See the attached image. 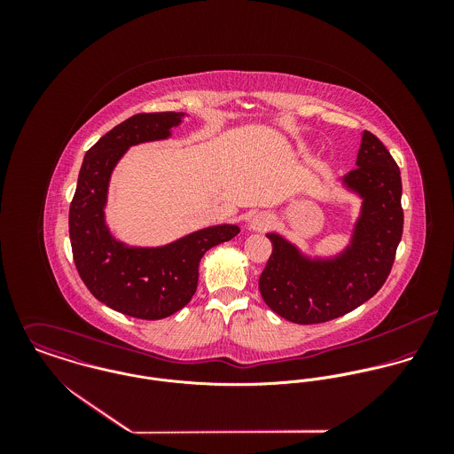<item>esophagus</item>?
Returning <instances> with one entry per match:
<instances>
[{"mask_svg": "<svg viewBox=\"0 0 454 454\" xmlns=\"http://www.w3.org/2000/svg\"><path fill=\"white\" fill-rule=\"evenodd\" d=\"M272 223H274L272 215H269V213H257V215L250 220V229H254V231H265V229H269Z\"/></svg>", "mask_w": 454, "mask_h": 454, "instance_id": "esophagus-1", "label": "esophagus"}]
</instances>
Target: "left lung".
<instances>
[{
    "label": "left lung",
    "mask_w": 454,
    "mask_h": 454,
    "mask_svg": "<svg viewBox=\"0 0 454 454\" xmlns=\"http://www.w3.org/2000/svg\"><path fill=\"white\" fill-rule=\"evenodd\" d=\"M362 199L349 245L333 257H309L276 232L259 279L265 304L294 324H324L367 302L385 285L402 239V180L387 146L362 132L356 168L340 178Z\"/></svg>",
    "instance_id": "left-lung-1"
}]
</instances>
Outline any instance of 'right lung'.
<instances>
[{"instance_id": "1", "label": "right lung", "mask_w": 454, "mask_h": 454, "mask_svg": "<svg viewBox=\"0 0 454 454\" xmlns=\"http://www.w3.org/2000/svg\"><path fill=\"white\" fill-rule=\"evenodd\" d=\"M185 114H137L108 130L83 157L69 206L76 270L108 308L139 320H162L185 308L197 288L202 255L239 234L232 223L199 229L164 247H129L112 236L105 207L110 178L130 146L171 137Z\"/></svg>"}]
</instances>
